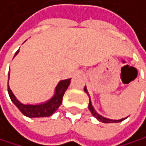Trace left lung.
I'll return each instance as SVG.
<instances>
[{
    "label": "left lung",
    "mask_w": 146,
    "mask_h": 146,
    "mask_svg": "<svg viewBox=\"0 0 146 146\" xmlns=\"http://www.w3.org/2000/svg\"><path fill=\"white\" fill-rule=\"evenodd\" d=\"M84 92H85L88 94L89 98H90V95H89V93H88V91H87L86 86L84 87ZM89 110H90V111L92 112V116H93L94 117H96V118L98 119V120H100V122H102V123H117V122H121V121L125 120V119H126V118L127 117H125V118H121V119H118V120H117V119H110V118H108V117H103V116L100 115L99 113L94 110V108H93V106H92V101H91V98H90V102H89Z\"/></svg>",
    "instance_id": "8db88e82"
}]
</instances>
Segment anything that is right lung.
Segmentation results:
<instances>
[{"label": "right lung", "instance_id": "right-lung-1", "mask_svg": "<svg viewBox=\"0 0 146 146\" xmlns=\"http://www.w3.org/2000/svg\"><path fill=\"white\" fill-rule=\"evenodd\" d=\"M19 52V49L15 53L14 57L18 54ZM9 79H10V72H9ZM71 79L62 80L58 82L54 89V93L48 100L45 102L38 103V104H24L16 98V96L13 94L9 86L8 83V92L10 95V98L12 102L15 104V106L21 111V113L28 117L33 118V117H50L56 111L59 106L62 104L63 97L65 91L70 85Z\"/></svg>", "mask_w": 146, "mask_h": 146}]
</instances>
